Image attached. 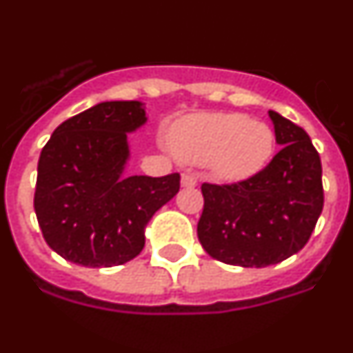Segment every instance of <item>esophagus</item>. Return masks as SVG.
I'll return each instance as SVG.
<instances>
[{"instance_id":"34e87169","label":"esophagus","mask_w":353,"mask_h":353,"mask_svg":"<svg viewBox=\"0 0 353 353\" xmlns=\"http://www.w3.org/2000/svg\"><path fill=\"white\" fill-rule=\"evenodd\" d=\"M181 185L185 186V188H192V186L197 185V179H195L192 174H183L181 176Z\"/></svg>"}]
</instances>
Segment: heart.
I'll return each mask as SVG.
<instances>
[{
    "instance_id": "1",
    "label": "heart",
    "mask_w": 353,
    "mask_h": 353,
    "mask_svg": "<svg viewBox=\"0 0 353 353\" xmlns=\"http://www.w3.org/2000/svg\"><path fill=\"white\" fill-rule=\"evenodd\" d=\"M177 158L194 165L208 163L222 181H244L262 170L274 152V131L268 121L241 112H201L170 131Z\"/></svg>"
}]
</instances>
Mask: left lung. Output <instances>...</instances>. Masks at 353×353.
Wrapping results in <instances>:
<instances>
[{
    "label": "left lung",
    "mask_w": 353,
    "mask_h": 353,
    "mask_svg": "<svg viewBox=\"0 0 353 353\" xmlns=\"http://www.w3.org/2000/svg\"><path fill=\"white\" fill-rule=\"evenodd\" d=\"M280 152L265 168L232 185L203 183L197 236L230 265L265 268L303 248L323 210L321 159L300 125L269 111Z\"/></svg>",
    "instance_id": "obj_1"
}]
</instances>
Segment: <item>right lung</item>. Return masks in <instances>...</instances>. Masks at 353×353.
Instances as JSON below:
<instances>
[{
    "label": "right lung",
    "instance_id": "add662e5",
    "mask_svg": "<svg viewBox=\"0 0 353 353\" xmlns=\"http://www.w3.org/2000/svg\"><path fill=\"white\" fill-rule=\"evenodd\" d=\"M147 121L143 103L102 102L62 121L41 150L34 208L44 241L85 268L129 262L145 226L179 192V174L123 176L127 132Z\"/></svg>",
    "mask_w": 353,
    "mask_h": 353
}]
</instances>
